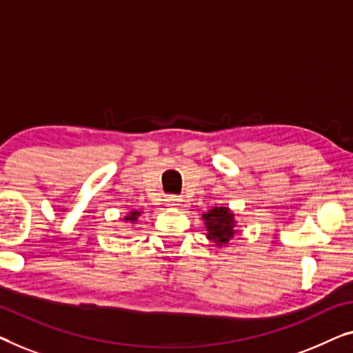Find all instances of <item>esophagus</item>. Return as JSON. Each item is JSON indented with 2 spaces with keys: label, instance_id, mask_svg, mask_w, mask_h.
Returning a JSON list of instances; mask_svg holds the SVG:
<instances>
[{
  "label": "esophagus",
  "instance_id": "1",
  "mask_svg": "<svg viewBox=\"0 0 353 353\" xmlns=\"http://www.w3.org/2000/svg\"><path fill=\"white\" fill-rule=\"evenodd\" d=\"M166 203L170 204V206H181L182 198L181 196H170L166 199Z\"/></svg>",
  "mask_w": 353,
  "mask_h": 353
}]
</instances>
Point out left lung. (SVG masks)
Returning <instances> with one entry per match:
<instances>
[{
	"instance_id": "left-lung-1",
	"label": "left lung",
	"mask_w": 353,
	"mask_h": 353,
	"mask_svg": "<svg viewBox=\"0 0 353 353\" xmlns=\"http://www.w3.org/2000/svg\"><path fill=\"white\" fill-rule=\"evenodd\" d=\"M203 222L208 231L206 238L219 249L227 245L239 233L234 214L230 208H212L203 214Z\"/></svg>"
}]
</instances>
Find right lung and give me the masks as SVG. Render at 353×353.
Segmentation results:
<instances>
[{
    "label": "right lung",
    "mask_w": 353,
    "mask_h": 353,
    "mask_svg": "<svg viewBox=\"0 0 353 353\" xmlns=\"http://www.w3.org/2000/svg\"><path fill=\"white\" fill-rule=\"evenodd\" d=\"M141 214H143L141 210H131V212H128L123 217V222L125 223H136L138 222V219L141 217Z\"/></svg>",
    "instance_id": "add662e5"
}]
</instances>
